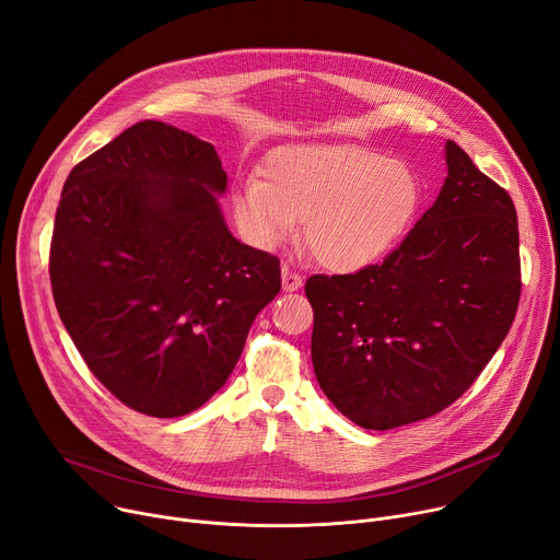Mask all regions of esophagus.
Segmentation results:
<instances>
[{"instance_id": "esophagus-1", "label": "esophagus", "mask_w": 560, "mask_h": 560, "mask_svg": "<svg viewBox=\"0 0 560 560\" xmlns=\"http://www.w3.org/2000/svg\"><path fill=\"white\" fill-rule=\"evenodd\" d=\"M303 287V278H300L293 269H289L287 265L282 267V289L284 291H298Z\"/></svg>"}]
</instances>
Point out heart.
Wrapping results in <instances>:
<instances>
[{
  "label": "heart",
  "instance_id": "obj_1",
  "mask_svg": "<svg viewBox=\"0 0 560 560\" xmlns=\"http://www.w3.org/2000/svg\"><path fill=\"white\" fill-rule=\"evenodd\" d=\"M262 175L242 179L233 192L242 233L276 248L303 222L310 253L334 271L376 262L404 237L421 203V182L408 163L354 143L278 148Z\"/></svg>",
  "mask_w": 560,
  "mask_h": 560
}]
</instances>
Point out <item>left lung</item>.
Instances as JSON below:
<instances>
[{"mask_svg":"<svg viewBox=\"0 0 560 560\" xmlns=\"http://www.w3.org/2000/svg\"><path fill=\"white\" fill-rule=\"evenodd\" d=\"M446 165L440 197L383 262L305 282L316 378L342 415L370 430L457 401L518 312L515 206L453 141Z\"/></svg>","mask_w":560,"mask_h":560,"instance_id":"8db88e82","label":"left lung"}]
</instances>
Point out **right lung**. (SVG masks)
I'll return each mask as SVG.
<instances>
[{"label": "right lung", "instance_id": "add662e5", "mask_svg": "<svg viewBox=\"0 0 560 560\" xmlns=\"http://www.w3.org/2000/svg\"><path fill=\"white\" fill-rule=\"evenodd\" d=\"M224 190L214 148L161 120L127 127L65 182L56 307L92 374L137 412L203 406L282 287L278 257L231 235L214 199Z\"/></svg>", "mask_w": 560, "mask_h": 560}]
</instances>
